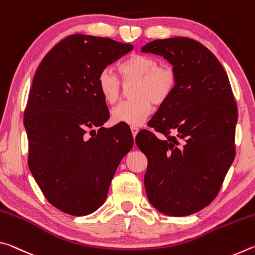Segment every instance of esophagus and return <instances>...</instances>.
<instances>
[{
  "label": "esophagus",
  "instance_id": "esophagus-1",
  "mask_svg": "<svg viewBox=\"0 0 255 255\" xmlns=\"http://www.w3.org/2000/svg\"><path fill=\"white\" fill-rule=\"evenodd\" d=\"M130 129H131V133H132V137L135 138L136 137V135H137V132H138V130H139V129H138L137 127H135V126H131L130 127Z\"/></svg>",
  "mask_w": 255,
  "mask_h": 255
}]
</instances>
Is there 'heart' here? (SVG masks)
Masks as SVG:
<instances>
[{
	"instance_id": "heart-1",
	"label": "heart",
	"mask_w": 255,
	"mask_h": 255,
	"mask_svg": "<svg viewBox=\"0 0 255 255\" xmlns=\"http://www.w3.org/2000/svg\"><path fill=\"white\" fill-rule=\"evenodd\" d=\"M118 72L124 84L133 83L130 101L120 103L112 109L115 123L140 126L153 111V103L162 106L176 88V73L169 64L158 63L153 56L132 54L119 64ZM119 77L105 68L97 76L96 86L102 100L115 105L122 98L123 84Z\"/></svg>"
}]
</instances>
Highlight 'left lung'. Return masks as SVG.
<instances>
[{
	"label": "left lung",
	"instance_id": "1",
	"mask_svg": "<svg viewBox=\"0 0 255 255\" xmlns=\"http://www.w3.org/2000/svg\"><path fill=\"white\" fill-rule=\"evenodd\" d=\"M141 51L163 56L178 77L173 94L148 122L166 138L149 130L136 136L147 157L146 195L165 215L195 214L218 195L235 157L237 106L230 80L215 55L190 38L157 39Z\"/></svg>",
	"mask_w": 255,
	"mask_h": 255
}]
</instances>
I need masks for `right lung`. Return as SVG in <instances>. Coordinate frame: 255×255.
<instances>
[{
    "label": "right lung",
    "instance_id": "obj_1",
    "mask_svg": "<svg viewBox=\"0 0 255 255\" xmlns=\"http://www.w3.org/2000/svg\"><path fill=\"white\" fill-rule=\"evenodd\" d=\"M132 49L109 38L71 34L33 76L23 115L28 166L46 199L63 213L84 216L102 206L132 147L127 126L102 127L110 114L96 86L99 73Z\"/></svg>",
    "mask_w": 255,
    "mask_h": 255
}]
</instances>
